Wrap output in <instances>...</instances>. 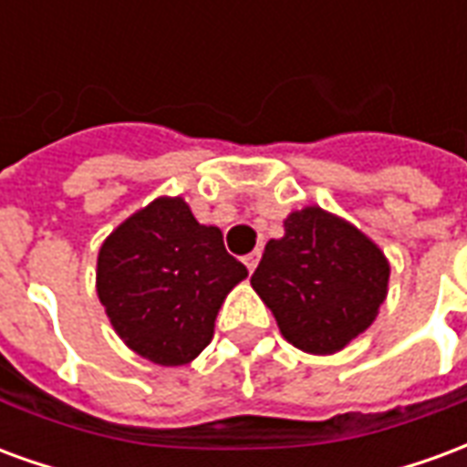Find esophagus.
<instances>
[{
  "label": "esophagus",
  "instance_id": "34e87169",
  "mask_svg": "<svg viewBox=\"0 0 467 467\" xmlns=\"http://www.w3.org/2000/svg\"><path fill=\"white\" fill-rule=\"evenodd\" d=\"M260 257H263V253H260V250H254V253L244 254V265H247V270H250V273H254V270H257V265H260Z\"/></svg>",
  "mask_w": 467,
  "mask_h": 467
}]
</instances>
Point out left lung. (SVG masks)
I'll list each match as a JSON object with an SVG mask.
<instances>
[{
	"instance_id": "left-lung-1",
	"label": "left lung",
	"mask_w": 467,
	"mask_h": 467,
	"mask_svg": "<svg viewBox=\"0 0 467 467\" xmlns=\"http://www.w3.org/2000/svg\"><path fill=\"white\" fill-rule=\"evenodd\" d=\"M390 265L355 224L323 207L287 214L285 237L265 244L254 293L287 343L333 355L365 333L388 295Z\"/></svg>"
}]
</instances>
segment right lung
I'll use <instances>...</instances> for the list:
<instances>
[{
	"label": "right lung",
	"instance_id": "add662e5",
	"mask_svg": "<svg viewBox=\"0 0 467 467\" xmlns=\"http://www.w3.org/2000/svg\"><path fill=\"white\" fill-rule=\"evenodd\" d=\"M244 277L220 227L197 223L182 197H157L127 217L97 257V295L115 333L167 368L210 345L217 310Z\"/></svg>",
	"mask_w": 467,
	"mask_h": 467
}]
</instances>
